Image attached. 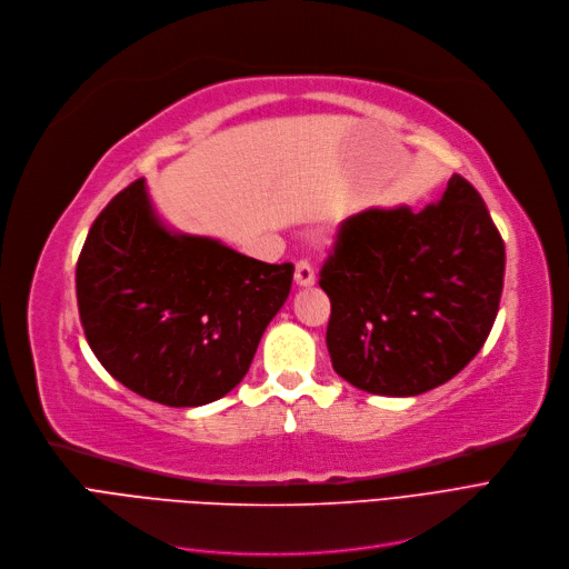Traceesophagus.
<instances>
[{
  "label": "esophagus",
  "mask_w": 569,
  "mask_h": 569,
  "mask_svg": "<svg viewBox=\"0 0 569 569\" xmlns=\"http://www.w3.org/2000/svg\"><path fill=\"white\" fill-rule=\"evenodd\" d=\"M293 280H296V284H299V287H312L315 280H317L312 266H310L308 261H299V263H296Z\"/></svg>",
  "instance_id": "1"
}]
</instances>
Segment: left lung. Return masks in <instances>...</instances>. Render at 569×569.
<instances>
[{"instance_id":"1","label":"left lung","mask_w":569,"mask_h":569,"mask_svg":"<svg viewBox=\"0 0 569 569\" xmlns=\"http://www.w3.org/2000/svg\"><path fill=\"white\" fill-rule=\"evenodd\" d=\"M505 242L477 189L453 173L438 203L351 214L319 270L333 370L361 391L419 396L461 372L500 306Z\"/></svg>"}]
</instances>
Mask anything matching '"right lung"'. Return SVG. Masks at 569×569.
<instances>
[{
    "label": "right lung",
    "instance_id": "obj_1",
    "mask_svg": "<svg viewBox=\"0 0 569 569\" xmlns=\"http://www.w3.org/2000/svg\"><path fill=\"white\" fill-rule=\"evenodd\" d=\"M291 278V263L169 231L141 178L94 220L76 296L94 357L118 382L169 408H199L246 377Z\"/></svg>",
    "mask_w": 569,
    "mask_h": 569
}]
</instances>
